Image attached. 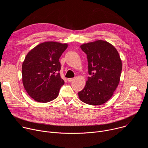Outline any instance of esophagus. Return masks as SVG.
I'll list each match as a JSON object with an SVG mask.
<instances>
[{
    "label": "esophagus",
    "instance_id": "34e87169",
    "mask_svg": "<svg viewBox=\"0 0 148 148\" xmlns=\"http://www.w3.org/2000/svg\"><path fill=\"white\" fill-rule=\"evenodd\" d=\"M75 79V78H68V81L69 82H71V81H74Z\"/></svg>",
    "mask_w": 148,
    "mask_h": 148
}]
</instances>
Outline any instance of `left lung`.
<instances>
[{
	"mask_svg": "<svg viewBox=\"0 0 148 148\" xmlns=\"http://www.w3.org/2000/svg\"><path fill=\"white\" fill-rule=\"evenodd\" d=\"M87 54L90 77L84 89L78 92L79 99L91 105L107 102L113 95L121 77L122 63L115 47L98 40L80 46Z\"/></svg>",
	"mask_w": 148,
	"mask_h": 148,
	"instance_id": "8db88e82",
	"label": "left lung"
}]
</instances>
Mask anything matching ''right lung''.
<instances>
[{
  "instance_id": "1",
  "label": "right lung",
  "mask_w": 148,
  "mask_h": 148,
  "mask_svg": "<svg viewBox=\"0 0 148 148\" xmlns=\"http://www.w3.org/2000/svg\"><path fill=\"white\" fill-rule=\"evenodd\" d=\"M68 47L66 43L46 41L32 49L22 64L25 89L34 101L46 103L56 99L64 81L60 74L59 58Z\"/></svg>"
}]
</instances>
